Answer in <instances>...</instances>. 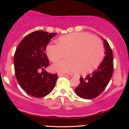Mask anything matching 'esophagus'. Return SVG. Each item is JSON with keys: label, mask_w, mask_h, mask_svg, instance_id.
<instances>
[{"label": "esophagus", "mask_w": 129, "mask_h": 129, "mask_svg": "<svg viewBox=\"0 0 129 129\" xmlns=\"http://www.w3.org/2000/svg\"><path fill=\"white\" fill-rule=\"evenodd\" d=\"M58 76H68L67 75H66V74H62V73H58Z\"/></svg>", "instance_id": "1"}]
</instances>
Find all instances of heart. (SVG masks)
<instances>
[{
  "label": "heart",
  "instance_id": "heart-1",
  "mask_svg": "<svg viewBox=\"0 0 129 129\" xmlns=\"http://www.w3.org/2000/svg\"><path fill=\"white\" fill-rule=\"evenodd\" d=\"M57 45L46 47L47 57L53 62L58 61L65 54L66 59L53 64L51 69L58 73L91 72L103 60L104 48L101 41L87 33H76L60 36Z\"/></svg>",
  "mask_w": 129,
  "mask_h": 129
}]
</instances>
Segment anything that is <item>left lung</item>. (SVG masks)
<instances>
[{
    "instance_id": "left-lung-1",
    "label": "left lung",
    "mask_w": 129,
    "mask_h": 129,
    "mask_svg": "<svg viewBox=\"0 0 129 129\" xmlns=\"http://www.w3.org/2000/svg\"><path fill=\"white\" fill-rule=\"evenodd\" d=\"M106 56L100 66L85 78H80V84L75 93L81 98L90 100L96 98L106 88L113 72V56L109 43L104 40Z\"/></svg>"
}]
</instances>
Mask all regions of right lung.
Segmentation results:
<instances>
[{
  "label": "right lung",
  "instance_id": "1",
  "mask_svg": "<svg viewBox=\"0 0 129 129\" xmlns=\"http://www.w3.org/2000/svg\"><path fill=\"white\" fill-rule=\"evenodd\" d=\"M56 35L35 31L25 37L16 48L14 56L16 79L22 89L32 96H45L55 86L58 76L57 73L45 71L50 63L45 51L47 44Z\"/></svg>",
  "mask_w": 129,
  "mask_h": 129
}]
</instances>
